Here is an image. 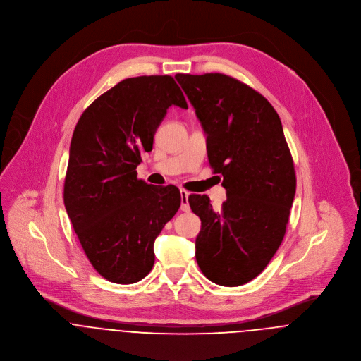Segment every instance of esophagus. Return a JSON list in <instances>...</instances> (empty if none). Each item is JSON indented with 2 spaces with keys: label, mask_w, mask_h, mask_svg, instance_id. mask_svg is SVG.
I'll return each mask as SVG.
<instances>
[{
  "label": "esophagus",
  "mask_w": 361,
  "mask_h": 361,
  "mask_svg": "<svg viewBox=\"0 0 361 361\" xmlns=\"http://www.w3.org/2000/svg\"><path fill=\"white\" fill-rule=\"evenodd\" d=\"M180 194H181V211L183 212H190V204H188L190 192L185 191V190H181Z\"/></svg>",
  "instance_id": "esophagus-1"
}]
</instances>
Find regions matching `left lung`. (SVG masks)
Listing matches in <instances>:
<instances>
[{"mask_svg": "<svg viewBox=\"0 0 361 361\" xmlns=\"http://www.w3.org/2000/svg\"><path fill=\"white\" fill-rule=\"evenodd\" d=\"M207 133L208 160L222 174L226 201L191 194L201 219L195 257L204 276L224 287L256 279L280 247L295 197L294 161L273 105L221 73L177 74Z\"/></svg>", "mask_w": 361, "mask_h": 361, "instance_id": "1", "label": "left lung"}]
</instances>
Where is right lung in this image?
<instances>
[{"label": "right lung", "mask_w": 361, "mask_h": 361, "mask_svg": "<svg viewBox=\"0 0 361 361\" xmlns=\"http://www.w3.org/2000/svg\"><path fill=\"white\" fill-rule=\"evenodd\" d=\"M171 105L188 108L171 75L125 78L82 112L73 132L64 207L90 263L115 284L150 273L154 240L181 205L176 185L146 184L136 173Z\"/></svg>", "instance_id": "obj_1"}]
</instances>
